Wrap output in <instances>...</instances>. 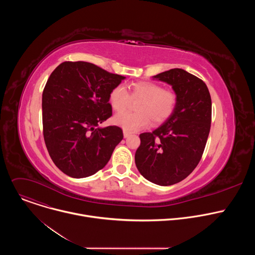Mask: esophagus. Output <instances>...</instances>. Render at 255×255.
<instances>
[{"label": "esophagus", "mask_w": 255, "mask_h": 255, "mask_svg": "<svg viewBox=\"0 0 255 255\" xmlns=\"http://www.w3.org/2000/svg\"><path fill=\"white\" fill-rule=\"evenodd\" d=\"M123 135H124V137H125V138H127V137H129V136L131 135V133H130V132H127V131H125V130H124V131H123Z\"/></svg>", "instance_id": "1"}]
</instances>
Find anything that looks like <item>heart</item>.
Masks as SVG:
<instances>
[{
  "label": "heart",
  "mask_w": 255,
  "mask_h": 255,
  "mask_svg": "<svg viewBox=\"0 0 255 255\" xmlns=\"http://www.w3.org/2000/svg\"><path fill=\"white\" fill-rule=\"evenodd\" d=\"M129 89L130 96L121 85L115 87L109 95V102L117 112L125 110L130 97L140 100L135 106L136 114L121 113L113 118V122L125 131L135 132L147 127L150 120L153 124H160L172 115L177 103L174 92L162 90L161 86L151 82L135 83Z\"/></svg>",
  "instance_id": "heart-1"
}]
</instances>
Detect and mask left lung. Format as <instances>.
Segmentation results:
<instances>
[{"instance_id": "1", "label": "left lung", "mask_w": 255, "mask_h": 255, "mask_svg": "<svg viewBox=\"0 0 255 255\" xmlns=\"http://www.w3.org/2000/svg\"><path fill=\"white\" fill-rule=\"evenodd\" d=\"M152 78L170 85L177 103L158 128L139 135L135 163L151 183L171 186L185 179L202 158L211 128L212 101L206 84L181 68Z\"/></svg>"}]
</instances>
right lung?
<instances>
[{"label": "right lung", "mask_w": 255, "mask_h": 255, "mask_svg": "<svg viewBox=\"0 0 255 255\" xmlns=\"http://www.w3.org/2000/svg\"><path fill=\"white\" fill-rule=\"evenodd\" d=\"M125 79L86 61H65L52 71L42 94L43 136L66 175H93L110 160L123 132L99 124L112 116L109 95Z\"/></svg>", "instance_id": "obj_1"}]
</instances>
